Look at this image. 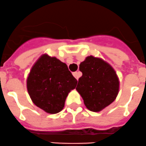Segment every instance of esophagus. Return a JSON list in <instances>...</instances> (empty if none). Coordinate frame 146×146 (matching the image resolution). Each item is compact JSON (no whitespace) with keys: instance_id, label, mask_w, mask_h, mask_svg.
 I'll return each instance as SVG.
<instances>
[{"instance_id":"1","label":"esophagus","mask_w":146,"mask_h":146,"mask_svg":"<svg viewBox=\"0 0 146 146\" xmlns=\"http://www.w3.org/2000/svg\"><path fill=\"white\" fill-rule=\"evenodd\" d=\"M73 76H74L75 78H76V79L78 80V78H79V77L80 76H81V73H80V72H74V73H73Z\"/></svg>"}]
</instances>
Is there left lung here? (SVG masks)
<instances>
[{
  "mask_svg": "<svg viewBox=\"0 0 146 146\" xmlns=\"http://www.w3.org/2000/svg\"><path fill=\"white\" fill-rule=\"evenodd\" d=\"M82 76L76 90L89 111L98 112L115 100L119 89L113 68L102 59L89 56L79 65Z\"/></svg>",
  "mask_w": 146,
  "mask_h": 146,
  "instance_id": "1",
  "label": "left lung"
}]
</instances>
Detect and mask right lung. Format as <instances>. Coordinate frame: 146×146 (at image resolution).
<instances>
[{
    "label": "right lung",
    "instance_id": "1",
    "mask_svg": "<svg viewBox=\"0 0 146 146\" xmlns=\"http://www.w3.org/2000/svg\"><path fill=\"white\" fill-rule=\"evenodd\" d=\"M77 82L66 64L44 54L33 66L27 88L35 106L54 114L63 109L68 93L76 88Z\"/></svg>",
    "mask_w": 146,
    "mask_h": 146
}]
</instances>
